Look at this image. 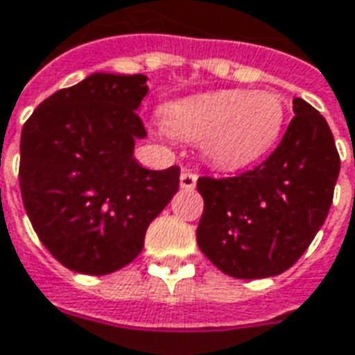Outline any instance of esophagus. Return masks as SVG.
Segmentation results:
<instances>
[{
	"label": "esophagus",
	"instance_id": "esophagus-1",
	"mask_svg": "<svg viewBox=\"0 0 355 355\" xmlns=\"http://www.w3.org/2000/svg\"><path fill=\"white\" fill-rule=\"evenodd\" d=\"M196 182H198V175L196 173H192L190 169H184L180 173V188L182 190H193Z\"/></svg>",
	"mask_w": 355,
	"mask_h": 355
}]
</instances>
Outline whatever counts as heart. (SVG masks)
Segmentation results:
<instances>
[{
  "mask_svg": "<svg viewBox=\"0 0 355 355\" xmlns=\"http://www.w3.org/2000/svg\"><path fill=\"white\" fill-rule=\"evenodd\" d=\"M282 98L270 91L226 89L171 102L163 119L171 131L201 140V152L218 169H241L261 159L279 137Z\"/></svg>",
  "mask_w": 355,
  "mask_h": 355,
  "instance_id": "b5f03b06",
  "label": "heart"
}]
</instances>
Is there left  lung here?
Returning <instances> with one entry per match:
<instances>
[{
    "mask_svg": "<svg viewBox=\"0 0 355 355\" xmlns=\"http://www.w3.org/2000/svg\"><path fill=\"white\" fill-rule=\"evenodd\" d=\"M279 146L238 177L198 180L203 215L196 232L201 253L238 279L272 277L302 257L327 218L340 157L325 117L293 98Z\"/></svg>",
    "mask_w": 355,
    "mask_h": 355,
    "instance_id": "obj_1",
    "label": "left lung"
}]
</instances>
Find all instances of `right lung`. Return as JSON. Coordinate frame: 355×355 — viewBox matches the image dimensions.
<instances>
[{
  "mask_svg": "<svg viewBox=\"0 0 355 355\" xmlns=\"http://www.w3.org/2000/svg\"><path fill=\"white\" fill-rule=\"evenodd\" d=\"M146 76L94 72L34 110L20 135V192L37 238L62 266L106 275L132 262L180 169H144Z\"/></svg>",
  "mask_w": 355,
  "mask_h": 355,
  "instance_id": "obj_1",
  "label": "right lung"
}]
</instances>
